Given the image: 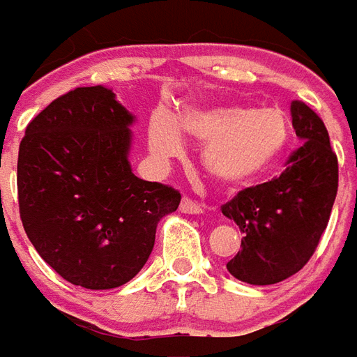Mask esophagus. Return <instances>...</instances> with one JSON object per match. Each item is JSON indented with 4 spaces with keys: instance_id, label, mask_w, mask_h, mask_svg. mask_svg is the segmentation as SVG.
<instances>
[{
    "instance_id": "esophagus-1",
    "label": "esophagus",
    "mask_w": 357,
    "mask_h": 357,
    "mask_svg": "<svg viewBox=\"0 0 357 357\" xmlns=\"http://www.w3.org/2000/svg\"><path fill=\"white\" fill-rule=\"evenodd\" d=\"M179 210L183 213H202V204H199V202H195V200H191L189 197H183L181 199V202H179Z\"/></svg>"
}]
</instances>
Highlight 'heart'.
<instances>
[{"label":"heart","instance_id":"1","mask_svg":"<svg viewBox=\"0 0 357 357\" xmlns=\"http://www.w3.org/2000/svg\"><path fill=\"white\" fill-rule=\"evenodd\" d=\"M183 130L199 142L204 168L225 185H250L257 181L286 153L291 125L278 107L218 104L185 105L178 119L155 112L147 126V144L158 160L179 157L185 149Z\"/></svg>","mask_w":357,"mask_h":357}]
</instances>
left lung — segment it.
Returning a JSON list of instances; mask_svg holds the SVG:
<instances>
[{
  "instance_id": "1",
  "label": "left lung",
  "mask_w": 357,
  "mask_h": 357,
  "mask_svg": "<svg viewBox=\"0 0 357 357\" xmlns=\"http://www.w3.org/2000/svg\"><path fill=\"white\" fill-rule=\"evenodd\" d=\"M291 125L303 144L282 176L248 187L221 208L242 232V250L227 271L252 286L278 284L299 273L326 231L337 197L339 162L324 121L295 100Z\"/></svg>"
}]
</instances>
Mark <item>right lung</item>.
Returning <instances> with one entry per match:
<instances>
[{
	"instance_id": "obj_1",
	"label": "right lung",
	"mask_w": 357,
	"mask_h": 357,
	"mask_svg": "<svg viewBox=\"0 0 357 357\" xmlns=\"http://www.w3.org/2000/svg\"><path fill=\"white\" fill-rule=\"evenodd\" d=\"M134 121L112 89L79 86L47 105L20 142L24 231L73 286L130 282L151 255L158 221L178 210L176 189L132 172Z\"/></svg>"
}]
</instances>
